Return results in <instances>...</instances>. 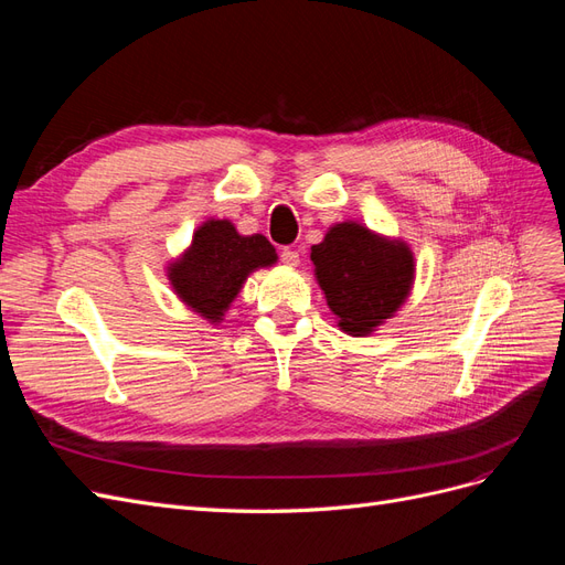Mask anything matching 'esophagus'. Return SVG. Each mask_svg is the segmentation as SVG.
I'll return each mask as SVG.
<instances>
[{
	"instance_id": "34e87169",
	"label": "esophagus",
	"mask_w": 565,
	"mask_h": 565,
	"mask_svg": "<svg viewBox=\"0 0 565 565\" xmlns=\"http://www.w3.org/2000/svg\"><path fill=\"white\" fill-rule=\"evenodd\" d=\"M280 259H282V264H285V266L295 268V266H299V252H297V249H289V247H285V249L280 252Z\"/></svg>"
}]
</instances>
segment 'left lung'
<instances>
[{
  "mask_svg": "<svg viewBox=\"0 0 565 565\" xmlns=\"http://www.w3.org/2000/svg\"><path fill=\"white\" fill-rule=\"evenodd\" d=\"M311 262L337 328L351 337L372 334L413 292L415 254L409 245L358 221L334 224L311 247Z\"/></svg>",
  "mask_w": 565,
  "mask_h": 565,
  "instance_id": "obj_1",
  "label": "left lung"
}]
</instances>
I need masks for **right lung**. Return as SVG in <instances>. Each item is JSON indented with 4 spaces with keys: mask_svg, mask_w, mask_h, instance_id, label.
Segmentation results:
<instances>
[{
    "mask_svg": "<svg viewBox=\"0 0 565 565\" xmlns=\"http://www.w3.org/2000/svg\"><path fill=\"white\" fill-rule=\"evenodd\" d=\"M276 262V247L264 235H241L228 218H207L167 264V280L188 309L218 324L252 273Z\"/></svg>",
    "mask_w": 565,
    "mask_h": 565,
    "instance_id": "add662e5",
    "label": "right lung"
}]
</instances>
